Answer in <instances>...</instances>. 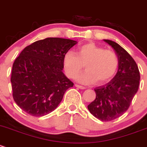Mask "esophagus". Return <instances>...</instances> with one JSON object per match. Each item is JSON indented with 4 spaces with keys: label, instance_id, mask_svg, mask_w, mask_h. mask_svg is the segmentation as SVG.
<instances>
[{
    "label": "esophagus",
    "instance_id": "obj_1",
    "mask_svg": "<svg viewBox=\"0 0 147 147\" xmlns=\"http://www.w3.org/2000/svg\"><path fill=\"white\" fill-rule=\"evenodd\" d=\"M75 86L77 87V88H80V89H85L86 87L83 86H80V85H78V84H75Z\"/></svg>",
    "mask_w": 147,
    "mask_h": 147
}]
</instances>
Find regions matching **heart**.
<instances>
[{
	"label": "heart",
	"mask_w": 147,
	"mask_h": 147,
	"mask_svg": "<svg viewBox=\"0 0 147 147\" xmlns=\"http://www.w3.org/2000/svg\"><path fill=\"white\" fill-rule=\"evenodd\" d=\"M63 65L65 73L69 78H74L85 66L86 71L77 76L76 80L84 84H101L114 76L119 69V58L111 50L94 43L81 45L74 53L68 51L63 56Z\"/></svg>",
	"instance_id": "b5f03b06"
}]
</instances>
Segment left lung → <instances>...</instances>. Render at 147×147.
Segmentation results:
<instances>
[{
  "mask_svg": "<svg viewBox=\"0 0 147 147\" xmlns=\"http://www.w3.org/2000/svg\"><path fill=\"white\" fill-rule=\"evenodd\" d=\"M119 58V69L115 76L107 84L94 88L96 98L88 105V109L102 121L117 119L129 109L139 88L140 74L133 58L120 45L106 40Z\"/></svg>",
  "mask_w": 147,
  "mask_h": 147,
  "instance_id": "8db88e82",
  "label": "left lung"
}]
</instances>
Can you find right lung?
<instances>
[{
    "mask_svg": "<svg viewBox=\"0 0 147 147\" xmlns=\"http://www.w3.org/2000/svg\"><path fill=\"white\" fill-rule=\"evenodd\" d=\"M77 43L47 38L26 46L13 64L11 81L17 105L33 117L54 111L74 83L63 73V59Z\"/></svg>",
    "mask_w": 147,
    "mask_h": 147,
    "instance_id": "add662e5",
    "label": "right lung"
}]
</instances>
